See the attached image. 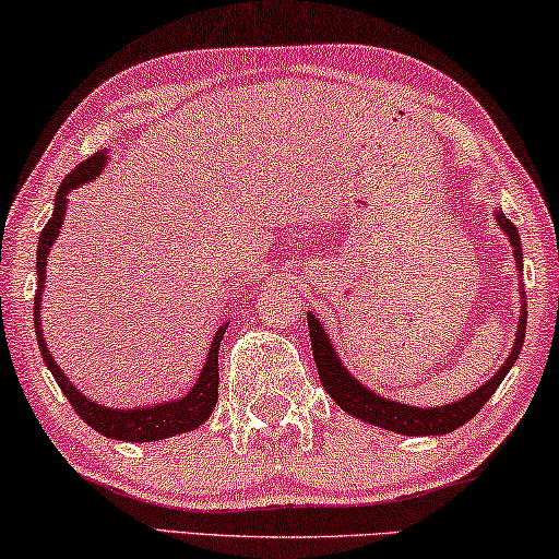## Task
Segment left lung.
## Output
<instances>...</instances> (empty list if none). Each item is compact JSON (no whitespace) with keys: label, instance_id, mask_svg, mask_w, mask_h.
<instances>
[{"label":"left lung","instance_id":"1","mask_svg":"<svg viewBox=\"0 0 559 559\" xmlns=\"http://www.w3.org/2000/svg\"><path fill=\"white\" fill-rule=\"evenodd\" d=\"M497 223L501 230L507 233L509 242L514 248V258H516V271H522V240H519V230L514 227L512 219H509L504 212H497ZM522 290V286H519ZM524 298V290H522ZM526 301H522V317H519V329H516V340L512 347V355L507 357L504 365L497 374L491 377L489 382L481 384L476 392H471L463 400H455L451 405H440V407H413V405H403L395 403V400L380 397L377 392L367 390L365 384H359L355 377L349 374V369L342 365V359L336 357V352L332 347V340H329L321 321L313 317V313H306L309 317V332H311V349H313V361H317L319 369V380L324 384V390L332 395L336 405L342 407L344 413L355 415V418L372 423L377 428L392 430V433L400 436H443L451 433V430L461 428L463 423H468L474 415L481 411L501 382L509 369L514 367V361L522 352L524 344V332H526V311H524Z\"/></svg>","mask_w":559,"mask_h":559}]
</instances>
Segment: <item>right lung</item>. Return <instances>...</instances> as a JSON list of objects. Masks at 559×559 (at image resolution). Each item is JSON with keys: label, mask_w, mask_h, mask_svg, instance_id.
Wrapping results in <instances>:
<instances>
[{"label": "right lung", "mask_w": 559, "mask_h": 559, "mask_svg": "<svg viewBox=\"0 0 559 559\" xmlns=\"http://www.w3.org/2000/svg\"><path fill=\"white\" fill-rule=\"evenodd\" d=\"M108 154L100 148L88 159L78 164V167L70 171V175L60 182V190L55 194V210L52 217L47 219V225L40 233V242H37V288H35V334L37 344H40L43 359L47 369H50L55 382L60 384L62 395L68 397V403L73 405V411L81 415V418L88 423L93 430H98L100 436L114 438V440H129V443H148V440H162L169 436L190 433V430L200 428L204 420L210 418L212 411H215L217 403V384H219V367H217V355H219V342H223L225 326H219L215 332V340L210 344L207 361H204L202 372L194 382V388L187 392L185 397L171 400V403L162 405H148V407H129V411H119V407H106L98 405L96 400L85 397L75 384H70L66 372L58 367V361L52 359L50 349L45 344V334L40 326V296L45 288V265L47 255H50L52 242L58 240V233L62 227V219H66L68 210V194L75 187H81L91 179L100 175V169L106 167Z\"/></svg>", "instance_id": "add662e5"}]
</instances>
